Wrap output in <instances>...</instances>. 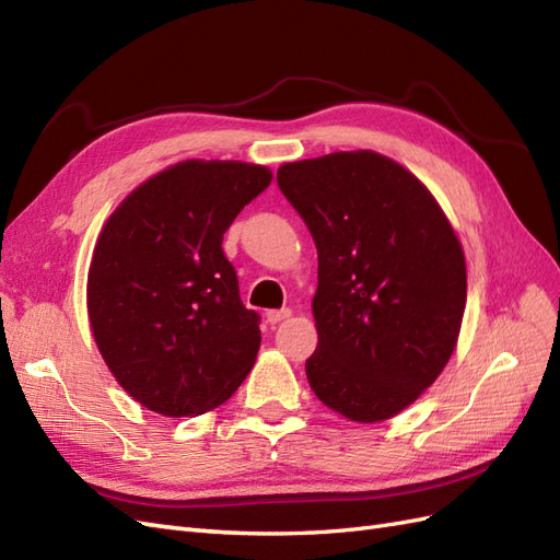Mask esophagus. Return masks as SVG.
I'll list each match as a JSON object with an SVG mask.
<instances>
[{
	"label": "esophagus",
	"mask_w": 560,
	"mask_h": 560,
	"mask_svg": "<svg viewBox=\"0 0 560 560\" xmlns=\"http://www.w3.org/2000/svg\"><path fill=\"white\" fill-rule=\"evenodd\" d=\"M292 317V311L290 308H282V311H268L266 313V319L270 322V325H280V322L290 319Z\"/></svg>",
	"instance_id": "obj_1"
}]
</instances>
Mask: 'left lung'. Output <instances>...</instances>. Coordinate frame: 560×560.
Returning <instances> with one entry per match:
<instances>
[{"instance_id": "obj_1", "label": "left lung", "mask_w": 560, "mask_h": 560, "mask_svg": "<svg viewBox=\"0 0 560 560\" xmlns=\"http://www.w3.org/2000/svg\"><path fill=\"white\" fill-rule=\"evenodd\" d=\"M278 184L317 247L315 397L352 422L401 413L460 336L467 266L448 217L411 171L371 149L282 163Z\"/></svg>"}]
</instances>
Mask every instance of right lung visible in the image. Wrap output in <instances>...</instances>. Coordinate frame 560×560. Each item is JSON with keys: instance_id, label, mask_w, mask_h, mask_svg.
<instances>
[{"instance_id": "1", "label": "right lung", "mask_w": 560, "mask_h": 560, "mask_svg": "<svg viewBox=\"0 0 560 560\" xmlns=\"http://www.w3.org/2000/svg\"><path fill=\"white\" fill-rule=\"evenodd\" d=\"M273 173L243 161H179L107 217L86 282L95 346L126 393L167 418L222 406L257 360L222 238Z\"/></svg>"}]
</instances>
